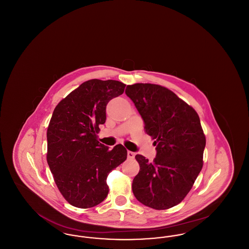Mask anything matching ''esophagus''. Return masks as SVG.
<instances>
[{
  "mask_svg": "<svg viewBox=\"0 0 249 249\" xmlns=\"http://www.w3.org/2000/svg\"><path fill=\"white\" fill-rule=\"evenodd\" d=\"M128 158L129 159H133L134 157H135V153L134 152H132V151H128Z\"/></svg>",
  "mask_w": 249,
  "mask_h": 249,
  "instance_id": "34e87169",
  "label": "esophagus"
}]
</instances>
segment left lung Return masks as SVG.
<instances>
[{"label": "left lung", "mask_w": 249, "mask_h": 249, "mask_svg": "<svg viewBox=\"0 0 249 249\" xmlns=\"http://www.w3.org/2000/svg\"><path fill=\"white\" fill-rule=\"evenodd\" d=\"M125 93L157 145L153 162L135 156L140 171L132 181V192L145 206L169 209L184 200L202 168L205 135L200 118L192 107L160 85H129Z\"/></svg>", "instance_id": "obj_1"}]
</instances>
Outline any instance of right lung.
<instances>
[{"label": "right lung", "mask_w": 249, "mask_h": 249, "mask_svg": "<svg viewBox=\"0 0 249 249\" xmlns=\"http://www.w3.org/2000/svg\"><path fill=\"white\" fill-rule=\"evenodd\" d=\"M117 80L91 79L62 99L48 125V166L61 195L72 206L90 208L107 198L109 173L127 159L122 144L113 149L97 140L107 104L124 92Z\"/></svg>", "instance_id": "1"}]
</instances>
